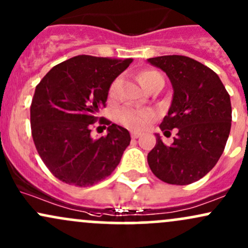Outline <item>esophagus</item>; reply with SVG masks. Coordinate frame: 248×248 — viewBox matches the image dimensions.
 <instances>
[{"label": "esophagus", "instance_id": "esophagus-1", "mask_svg": "<svg viewBox=\"0 0 248 248\" xmlns=\"http://www.w3.org/2000/svg\"><path fill=\"white\" fill-rule=\"evenodd\" d=\"M130 135H132L133 139H138V138L141 137L140 133H138V132H132V133H130Z\"/></svg>", "mask_w": 248, "mask_h": 248}]
</instances>
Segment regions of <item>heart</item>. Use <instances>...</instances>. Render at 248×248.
Returning a JSON list of instances; mask_svg holds the SVG:
<instances>
[{
    "mask_svg": "<svg viewBox=\"0 0 248 248\" xmlns=\"http://www.w3.org/2000/svg\"><path fill=\"white\" fill-rule=\"evenodd\" d=\"M160 78H164V76L160 74L159 72L153 69H146L143 72H141L139 74V80H140L141 84L149 91V89L153 88V86L157 82V80ZM120 84V80L116 78L111 82L109 91H108V94H109L110 97H114L118 93V88ZM155 113L153 110L145 109H134V108L130 107H124L122 109H120L116 114V119L120 124H122L124 126L128 127V128L135 129V130H143L146 129L147 127L149 126L152 121L155 119Z\"/></svg>",
    "mask_w": 248,
    "mask_h": 248,
    "instance_id": "obj_1",
    "label": "heart"
}]
</instances>
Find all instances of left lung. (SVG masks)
I'll use <instances>...</instances> for the list:
<instances>
[{"label": "left lung", "instance_id": "left-lung-1", "mask_svg": "<svg viewBox=\"0 0 248 248\" xmlns=\"http://www.w3.org/2000/svg\"><path fill=\"white\" fill-rule=\"evenodd\" d=\"M148 62L164 70L174 89L160 128L165 134L173 128L178 133L170 146L156 135L147 161L166 184L189 185L205 176L224 152L232 124L230 94L211 68L188 56H157Z\"/></svg>", "mask_w": 248, "mask_h": 248}]
</instances>
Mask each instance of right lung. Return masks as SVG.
I'll return each instance as SVG.
<instances>
[{"mask_svg": "<svg viewBox=\"0 0 248 248\" xmlns=\"http://www.w3.org/2000/svg\"><path fill=\"white\" fill-rule=\"evenodd\" d=\"M132 62L78 55L51 68L36 86L31 106L32 140L59 180L93 186L119 165L129 146V132L99 118L97 111L106 107L111 82ZM96 121L108 125V133L94 139L90 132Z\"/></svg>", "mask_w": 248, "mask_h": 248, "instance_id": "add662e5", "label": "right lung"}]
</instances>
